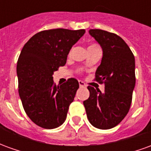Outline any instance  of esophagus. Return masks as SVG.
Here are the masks:
<instances>
[{
	"label": "esophagus",
	"instance_id": "34e87169",
	"mask_svg": "<svg viewBox=\"0 0 151 151\" xmlns=\"http://www.w3.org/2000/svg\"><path fill=\"white\" fill-rule=\"evenodd\" d=\"M78 83H79V86H80V87H86V85L85 83L82 82V81H79Z\"/></svg>",
	"mask_w": 151,
	"mask_h": 151
}]
</instances>
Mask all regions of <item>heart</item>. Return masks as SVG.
<instances>
[{
  "label": "heart",
  "instance_id": "b5f03b06",
  "mask_svg": "<svg viewBox=\"0 0 151 151\" xmlns=\"http://www.w3.org/2000/svg\"><path fill=\"white\" fill-rule=\"evenodd\" d=\"M93 50H100L99 49V47L97 44H91L88 47V51H93Z\"/></svg>",
  "mask_w": 151,
  "mask_h": 151
}]
</instances>
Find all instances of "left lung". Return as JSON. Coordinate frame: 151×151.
<instances>
[{"instance_id":"1","label":"left lung","mask_w":151,"mask_h":151,"mask_svg":"<svg viewBox=\"0 0 151 151\" xmlns=\"http://www.w3.org/2000/svg\"><path fill=\"white\" fill-rule=\"evenodd\" d=\"M89 34L103 50L101 64L95 72V80L104 83L102 93L89 86L90 97L83 102L88 120L100 129H109L121 122L129 110L135 86V59L120 36L99 29Z\"/></svg>"}]
</instances>
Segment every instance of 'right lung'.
<instances>
[{
	"mask_svg": "<svg viewBox=\"0 0 151 151\" xmlns=\"http://www.w3.org/2000/svg\"><path fill=\"white\" fill-rule=\"evenodd\" d=\"M85 32L60 28L40 31L22 49L17 63L18 93L27 115L39 126L55 129L65 120L78 82L69 78L56 86L52 75L65 65L73 45Z\"/></svg>",
	"mask_w": 151,
	"mask_h": 151,
	"instance_id": "right-lung-1",
	"label": "right lung"
}]
</instances>
